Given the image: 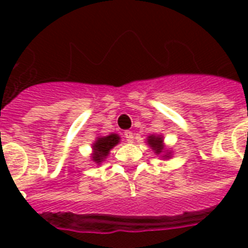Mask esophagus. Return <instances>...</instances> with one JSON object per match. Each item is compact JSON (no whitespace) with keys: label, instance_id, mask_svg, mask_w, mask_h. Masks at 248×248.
Listing matches in <instances>:
<instances>
[{"label":"esophagus","instance_id":"34e87169","mask_svg":"<svg viewBox=\"0 0 248 248\" xmlns=\"http://www.w3.org/2000/svg\"><path fill=\"white\" fill-rule=\"evenodd\" d=\"M124 138L127 143H132L134 141V134L131 131H124Z\"/></svg>","mask_w":248,"mask_h":248}]
</instances>
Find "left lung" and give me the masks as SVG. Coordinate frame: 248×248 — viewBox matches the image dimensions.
<instances>
[{
	"instance_id": "obj_1",
	"label": "left lung",
	"mask_w": 248,
	"mask_h": 248,
	"mask_svg": "<svg viewBox=\"0 0 248 248\" xmlns=\"http://www.w3.org/2000/svg\"><path fill=\"white\" fill-rule=\"evenodd\" d=\"M147 144L149 145L152 151L155 152L157 155H161V158L170 159L172 153L170 152V149L165 145V139L162 135H149L147 139Z\"/></svg>"
}]
</instances>
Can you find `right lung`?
<instances>
[{
  "instance_id": "1",
  "label": "right lung",
  "mask_w": 248,
  "mask_h": 248,
  "mask_svg": "<svg viewBox=\"0 0 248 248\" xmlns=\"http://www.w3.org/2000/svg\"><path fill=\"white\" fill-rule=\"evenodd\" d=\"M121 138L118 134H109L107 136H96V139L93 143V153H91V161L95 165H101L103 161L108 157L109 152L120 144Z\"/></svg>"
}]
</instances>
